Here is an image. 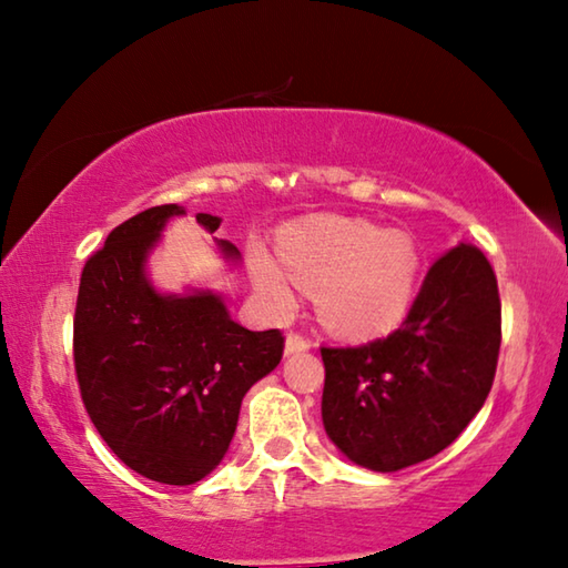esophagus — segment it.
<instances>
[{"label": "esophagus", "mask_w": 568, "mask_h": 568, "mask_svg": "<svg viewBox=\"0 0 568 568\" xmlns=\"http://www.w3.org/2000/svg\"><path fill=\"white\" fill-rule=\"evenodd\" d=\"M311 338H305L303 333H287V341H285V353H303L311 348Z\"/></svg>", "instance_id": "esophagus-1"}]
</instances>
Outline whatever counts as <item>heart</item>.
I'll return each instance as SVG.
<instances>
[{
  "instance_id": "1",
  "label": "heart",
  "mask_w": 568,
  "mask_h": 568,
  "mask_svg": "<svg viewBox=\"0 0 568 568\" xmlns=\"http://www.w3.org/2000/svg\"><path fill=\"white\" fill-rule=\"evenodd\" d=\"M281 253L287 272L265 247L250 250L255 283L275 307L293 305L295 276L305 287H321L325 325L353 338L396 328L408 311L418 250L400 230L348 217H311L287 230Z\"/></svg>"
}]
</instances>
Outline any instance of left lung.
Instances as JSON below:
<instances>
[{
  "label": "left lung",
  "mask_w": 568,
  "mask_h": 568,
  "mask_svg": "<svg viewBox=\"0 0 568 568\" xmlns=\"http://www.w3.org/2000/svg\"><path fill=\"white\" fill-rule=\"evenodd\" d=\"M501 351L496 273L458 243L428 267L400 328L323 345L325 434L353 464L400 470L454 444L486 403Z\"/></svg>",
  "instance_id": "obj_1"
}]
</instances>
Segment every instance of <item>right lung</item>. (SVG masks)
<instances>
[{"mask_svg": "<svg viewBox=\"0 0 568 568\" xmlns=\"http://www.w3.org/2000/svg\"><path fill=\"white\" fill-rule=\"evenodd\" d=\"M180 213L158 205L112 230L82 267L72 335L77 383L98 434L124 466L170 486L195 484L223 460L243 396L285 348L277 328L255 333L230 321L213 293H155L142 263ZM195 217L210 233L223 223Z\"/></svg>", "mask_w": 568, "mask_h": 568, "instance_id": "obj_1", "label": "right lung"}]
</instances>
